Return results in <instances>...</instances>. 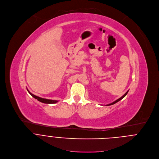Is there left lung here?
<instances>
[{"instance_id": "8db88e82", "label": "left lung", "mask_w": 159, "mask_h": 159, "mask_svg": "<svg viewBox=\"0 0 159 159\" xmlns=\"http://www.w3.org/2000/svg\"><path fill=\"white\" fill-rule=\"evenodd\" d=\"M128 91H127V92H126V93H125V95H123V96H122V97H120V98H118V100H116V101H115V102H113V103H110V104H108V105H107V106H110V105H113V104H115V103H117V102H119V101H120V100H122V99H123V98H124V97H125V96H126V95H127V93H128Z\"/></svg>"}]
</instances>
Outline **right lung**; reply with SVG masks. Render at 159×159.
<instances>
[{"mask_svg":"<svg viewBox=\"0 0 159 159\" xmlns=\"http://www.w3.org/2000/svg\"><path fill=\"white\" fill-rule=\"evenodd\" d=\"M28 92H29V93L33 97H34L35 99H37L39 102H42V103H46V104H52V103H57L58 101L57 100H49V99H46V98H41V97H39L38 96H36L33 94H32L31 92H29V90L27 89Z\"/></svg>","mask_w":159,"mask_h":159,"instance_id":"right-lung-1","label":"right lung"}]
</instances>
